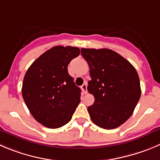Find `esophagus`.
I'll use <instances>...</instances> for the list:
<instances>
[{
  "instance_id": "34e87169",
  "label": "esophagus",
  "mask_w": 160,
  "mask_h": 160,
  "mask_svg": "<svg viewBox=\"0 0 160 160\" xmlns=\"http://www.w3.org/2000/svg\"><path fill=\"white\" fill-rule=\"evenodd\" d=\"M81 88H82V89L83 93H85V94L87 93V84H86V83H84V84L81 86Z\"/></svg>"
}]
</instances>
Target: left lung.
Masks as SVG:
<instances>
[{
    "label": "left lung",
    "mask_w": 160,
    "mask_h": 160,
    "mask_svg": "<svg viewBox=\"0 0 160 160\" xmlns=\"http://www.w3.org/2000/svg\"><path fill=\"white\" fill-rule=\"evenodd\" d=\"M89 67L87 89L95 98L88 107L91 120L101 128L112 130L127 121L141 97V86L134 67L108 48H82Z\"/></svg>",
    "instance_id": "1"
}]
</instances>
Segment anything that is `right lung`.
<instances>
[{
    "instance_id": "obj_1",
    "label": "right lung",
    "mask_w": 160,
    "mask_h": 160,
    "mask_svg": "<svg viewBox=\"0 0 160 160\" xmlns=\"http://www.w3.org/2000/svg\"><path fill=\"white\" fill-rule=\"evenodd\" d=\"M79 54L77 47H52L30 65L24 76L22 98L33 118L45 127L67 124L81 101V89L68 71L70 62Z\"/></svg>"
}]
</instances>
